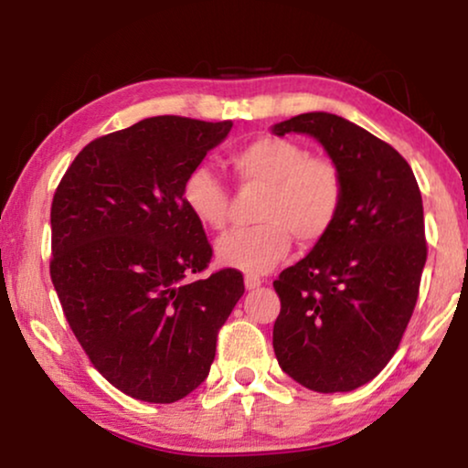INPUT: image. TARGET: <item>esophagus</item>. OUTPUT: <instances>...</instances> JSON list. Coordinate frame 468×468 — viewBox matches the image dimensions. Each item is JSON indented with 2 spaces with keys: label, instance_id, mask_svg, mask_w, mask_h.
<instances>
[{
  "label": "esophagus",
  "instance_id": "34e87169",
  "mask_svg": "<svg viewBox=\"0 0 468 468\" xmlns=\"http://www.w3.org/2000/svg\"><path fill=\"white\" fill-rule=\"evenodd\" d=\"M261 283H264V279H260L258 274H247V277H245L247 290H258Z\"/></svg>",
  "mask_w": 468,
  "mask_h": 468
}]
</instances>
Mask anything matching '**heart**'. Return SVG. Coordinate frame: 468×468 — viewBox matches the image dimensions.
Returning a JSON list of instances; mask_svg holds the SVG:
<instances>
[{"label": "heart", "mask_w": 468, "mask_h": 468, "mask_svg": "<svg viewBox=\"0 0 468 468\" xmlns=\"http://www.w3.org/2000/svg\"><path fill=\"white\" fill-rule=\"evenodd\" d=\"M229 168L245 187H264L253 228L221 236L217 261L226 268L264 274L287 258L292 239L315 245L335 228L345 200L343 172L332 157L309 155L306 146L283 136H260L229 153ZM187 213L207 229H223L232 196L207 165L187 172L181 185Z\"/></svg>", "instance_id": "b5f03b06"}]
</instances>
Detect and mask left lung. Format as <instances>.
<instances>
[{"label": "left lung", "instance_id": "8db88e82", "mask_svg": "<svg viewBox=\"0 0 468 468\" xmlns=\"http://www.w3.org/2000/svg\"><path fill=\"white\" fill-rule=\"evenodd\" d=\"M272 132L317 138L345 181L335 228L274 281V356L313 392H351L392 360L418 303L428 255L418 181L394 146L336 114H298Z\"/></svg>", "mask_w": 468, "mask_h": 468}]
</instances>
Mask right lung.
Returning a JSON list of instances; mask_svg holds the SVG:
<instances>
[{
    "label": "right lung",
    "mask_w": 468,
    "mask_h": 468,
    "mask_svg": "<svg viewBox=\"0 0 468 468\" xmlns=\"http://www.w3.org/2000/svg\"><path fill=\"white\" fill-rule=\"evenodd\" d=\"M232 121L151 117L82 149L50 207V279L74 336L108 383L144 402L200 386L217 335L245 293L242 272L213 258L181 185Z\"/></svg>",
    "instance_id": "obj_1"
}]
</instances>
